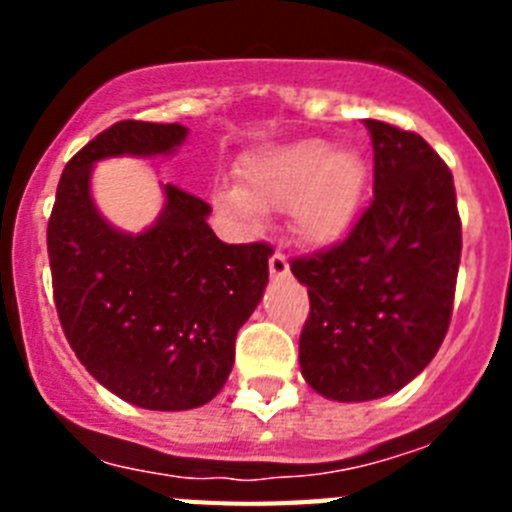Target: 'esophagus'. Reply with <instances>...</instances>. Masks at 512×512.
I'll return each instance as SVG.
<instances>
[{"instance_id": "34e87169", "label": "esophagus", "mask_w": 512, "mask_h": 512, "mask_svg": "<svg viewBox=\"0 0 512 512\" xmlns=\"http://www.w3.org/2000/svg\"><path fill=\"white\" fill-rule=\"evenodd\" d=\"M269 271H271V277L274 279H284L289 274V261L284 253L274 251L271 253V259H269Z\"/></svg>"}]
</instances>
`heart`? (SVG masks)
<instances>
[{"instance_id":"heart-1","label":"heart","mask_w":512,"mask_h":512,"mask_svg":"<svg viewBox=\"0 0 512 512\" xmlns=\"http://www.w3.org/2000/svg\"><path fill=\"white\" fill-rule=\"evenodd\" d=\"M241 189L217 192V205L243 223H259L264 210L289 207L292 233L315 248L343 241L359 220L369 161L356 146L302 138L243 158Z\"/></svg>"}]
</instances>
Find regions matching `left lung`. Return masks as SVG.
<instances>
[{
  "mask_svg": "<svg viewBox=\"0 0 512 512\" xmlns=\"http://www.w3.org/2000/svg\"><path fill=\"white\" fill-rule=\"evenodd\" d=\"M374 200L338 246L292 261L310 318L300 369L318 395H392L431 364L449 330L461 259L454 176L420 135L364 120Z\"/></svg>",
  "mask_w": 512,
  "mask_h": 512,
  "instance_id": "left-lung-1",
  "label": "left lung"
}]
</instances>
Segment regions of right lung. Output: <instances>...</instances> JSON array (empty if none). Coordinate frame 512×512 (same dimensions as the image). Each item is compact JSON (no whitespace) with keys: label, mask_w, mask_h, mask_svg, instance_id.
Wrapping results in <instances>:
<instances>
[{"label":"right lung","mask_w":512,"mask_h":512,"mask_svg":"<svg viewBox=\"0 0 512 512\" xmlns=\"http://www.w3.org/2000/svg\"><path fill=\"white\" fill-rule=\"evenodd\" d=\"M187 135L179 122L107 128L66 164L48 220L53 297L76 359L120 400L169 413L223 390L274 253L266 243L220 241L207 225L210 205L174 184H161L164 207L138 233L99 212V161L174 156Z\"/></svg>","instance_id":"add662e5"}]
</instances>
